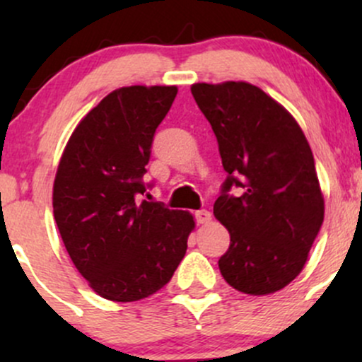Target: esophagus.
I'll return each instance as SVG.
<instances>
[{
  "instance_id": "1",
  "label": "esophagus",
  "mask_w": 362,
  "mask_h": 362,
  "mask_svg": "<svg viewBox=\"0 0 362 362\" xmlns=\"http://www.w3.org/2000/svg\"><path fill=\"white\" fill-rule=\"evenodd\" d=\"M211 218H213V214H211L207 209H201V211H197V213H195V219H197L199 224L209 223Z\"/></svg>"
}]
</instances>
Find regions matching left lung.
Returning <instances> with one entry per match:
<instances>
[{
	"label": "left lung",
	"mask_w": 362,
	"mask_h": 362,
	"mask_svg": "<svg viewBox=\"0 0 362 362\" xmlns=\"http://www.w3.org/2000/svg\"><path fill=\"white\" fill-rule=\"evenodd\" d=\"M190 91L228 173L214 202L216 219L230 231L219 271L245 294L276 293L303 271L325 213L308 141L259 86L195 83ZM231 186L243 190L238 198L229 194Z\"/></svg>",
	"instance_id": "left-lung-1"
}]
</instances>
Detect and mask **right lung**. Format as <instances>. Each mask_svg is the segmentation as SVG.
Instances as JSON below:
<instances>
[{
  "instance_id": "right-lung-1",
  "label": "right lung",
  "mask_w": 362,
  "mask_h": 362,
  "mask_svg": "<svg viewBox=\"0 0 362 362\" xmlns=\"http://www.w3.org/2000/svg\"><path fill=\"white\" fill-rule=\"evenodd\" d=\"M177 86H124L83 117L54 180V219L74 267L110 301L151 296L172 279L192 214L139 201L153 136Z\"/></svg>"
}]
</instances>
